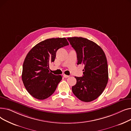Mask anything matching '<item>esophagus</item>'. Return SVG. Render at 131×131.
Segmentation results:
<instances>
[{"label":"esophagus","instance_id":"34e87169","mask_svg":"<svg viewBox=\"0 0 131 131\" xmlns=\"http://www.w3.org/2000/svg\"><path fill=\"white\" fill-rule=\"evenodd\" d=\"M63 77L65 78H67L69 77L70 76L69 75H65V74H63Z\"/></svg>","mask_w":131,"mask_h":131}]
</instances>
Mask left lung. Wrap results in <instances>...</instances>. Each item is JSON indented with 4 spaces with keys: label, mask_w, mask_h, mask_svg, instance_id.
<instances>
[{
    "label": "left lung",
    "mask_w": 131,
    "mask_h": 131,
    "mask_svg": "<svg viewBox=\"0 0 131 131\" xmlns=\"http://www.w3.org/2000/svg\"><path fill=\"white\" fill-rule=\"evenodd\" d=\"M77 54L78 65L84 66L83 75L75 78L74 94L84 102L97 99L105 90L108 81L107 58L102 48L93 41L82 37L67 38Z\"/></svg>",
    "instance_id": "1"
}]
</instances>
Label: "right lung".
<instances>
[{"label": "right lung", "mask_w": 131, "mask_h": 131, "mask_svg": "<svg viewBox=\"0 0 131 131\" xmlns=\"http://www.w3.org/2000/svg\"><path fill=\"white\" fill-rule=\"evenodd\" d=\"M69 45L65 38H51L41 41L27 54L23 65L22 79L24 85L32 97L39 100L49 97L62 79L49 70L59 48Z\"/></svg>", "instance_id": "right-lung-1"}]
</instances>
